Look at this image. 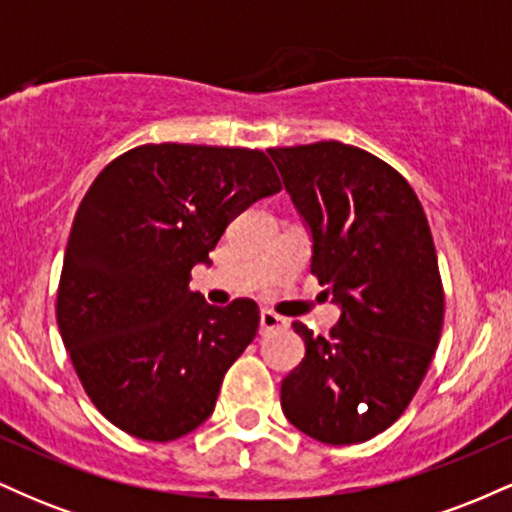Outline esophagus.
<instances>
[{
  "mask_svg": "<svg viewBox=\"0 0 512 512\" xmlns=\"http://www.w3.org/2000/svg\"><path fill=\"white\" fill-rule=\"evenodd\" d=\"M286 327H289V322H286L281 315L272 313V310H262V313H260V330L262 332L286 330Z\"/></svg>",
  "mask_w": 512,
  "mask_h": 512,
  "instance_id": "obj_1",
  "label": "esophagus"
}]
</instances>
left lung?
<instances>
[{
    "label": "left lung",
    "instance_id": "obj_1",
    "mask_svg": "<svg viewBox=\"0 0 512 512\" xmlns=\"http://www.w3.org/2000/svg\"><path fill=\"white\" fill-rule=\"evenodd\" d=\"M267 151L313 231L310 272L342 305L330 337L293 322L305 358L281 383V409L320 443H366L409 407L443 332L426 211L399 170L358 146Z\"/></svg>",
    "mask_w": 512,
    "mask_h": 512
}]
</instances>
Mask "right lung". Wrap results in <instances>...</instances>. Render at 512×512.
Instances as JSON below:
<instances>
[{
  "instance_id": "obj_1",
  "label": "right lung",
  "mask_w": 512,
  "mask_h": 512,
  "mask_svg": "<svg viewBox=\"0 0 512 512\" xmlns=\"http://www.w3.org/2000/svg\"><path fill=\"white\" fill-rule=\"evenodd\" d=\"M279 190L264 151L204 144L134 146L91 182L55 313L84 392L120 431L168 443L211 416L260 308H214L190 272L240 211Z\"/></svg>"
}]
</instances>
